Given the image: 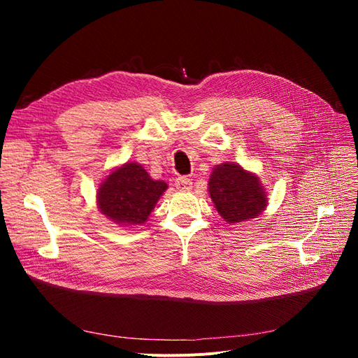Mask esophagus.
Instances as JSON below:
<instances>
[{
	"mask_svg": "<svg viewBox=\"0 0 358 358\" xmlns=\"http://www.w3.org/2000/svg\"><path fill=\"white\" fill-rule=\"evenodd\" d=\"M175 187L180 191H188L192 188V180L188 176H179L175 180Z\"/></svg>",
	"mask_w": 358,
	"mask_h": 358,
	"instance_id": "1",
	"label": "esophagus"
}]
</instances>
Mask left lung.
Listing matches in <instances>:
<instances>
[{"mask_svg":"<svg viewBox=\"0 0 358 358\" xmlns=\"http://www.w3.org/2000/svg\"><path fill=\"white\" fill-rule=\"evenodd\" d=\"M209 192L216 210L229 224L255 218L267 204L259 179L231 162L215 167Z\"/></svg>","mask_w":358,"mask_h":358,"instance_id":"1","label":"left lung"}]
</instances>
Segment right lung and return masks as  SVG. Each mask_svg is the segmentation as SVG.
Returning a JSON list of instances; mask_svg holds the SVG:
<instances>
[{"label": "right lung", "instance_id": "add662e5", "mask_svg": "<svg viewBox=\"0 0 358 358\" xmlns=\"http://www.w3.org/2000/svg\"><path fill=\"white\" fill-rule=\"evenodd\" d=\"M166 189V182L150 179L137 162H127L106 178L96 199L107 218L121 225H140L148 220Z\"/></svg>", "mask_w": 358, "mask_h": 358}]
</instances>
